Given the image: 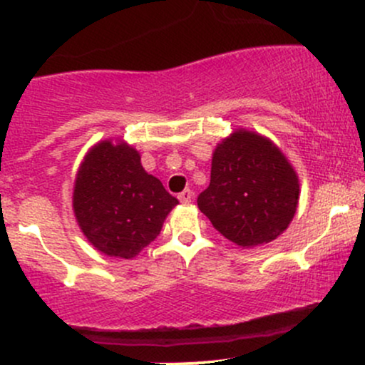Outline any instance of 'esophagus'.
<instances>
[{
	"mask_svg": "<svg viewBox=\"0 0 365 365\" xmlns=\"http://www.w3.org/2000/svg\"><path fill=\"white\" fill-rule=\"evenodd\" d=\"M192 195H194V194H192V190H188V188H187V190L180 192V194H178V199H180V202H183V204H188V202H190V200H192Z\"/></svg>",
	"mask_w": 365,
	"mask_h": 365,
	"instance_id": "34e87169",
	"label": "esophagus"
}]
</instances>
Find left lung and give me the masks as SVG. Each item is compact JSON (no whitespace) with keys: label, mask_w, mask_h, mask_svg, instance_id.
<instances>
[{"label":"left lung","mask_w":365,"mask_h":365,"mask_svg":"<svg viewBox=\"0 0 365 365\" xmlns=\"http://www.w3.org/2000/svg\"><path fill=\"white\" fill-rule=\"evenodd\" d=\"M299 178L273 142L238 130L217 144L211 182L197 206L212 226L240 247L267 244L290 225Z\"/></svg>","instance_id":"obj_1"}]
</instances>
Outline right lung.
Returning <instances> with one entry per match:
<instances>
[{
  "instance_id": "1",
  "label": "right lung",
  "mask_w": 365,
  "mask_h": 365,
  "mask_svg": "<svg viewBox=\"0 0 365 365\" xmlns=\"http://www.w3.org/2000/svg\"><path fill=\"white\" fill-rule=\"evenodd\" d=\"M178 204L140 156L125 144L101 142L83 159L75 180L73 211L83 235L103 254L132 259L154 242Z\"/></svg>"
}]
</instances>
